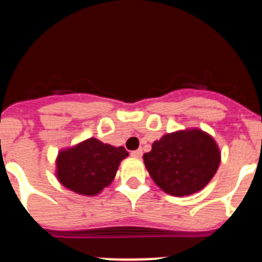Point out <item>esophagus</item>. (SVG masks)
Segmentation results:
<instances>
[{"label":"esophagus","mask_w":262,"mask_h":262,"mask_svg":"<svg viewBox=\"0 0 262 262\" xmlns=\"http://www.w3.org/2000/svg\"><path fill=\"white\" fill-rule=\"evenodd\" d=\"M142 155H143L142 149H138V151H133V152H131V156L135 157V159H140V157H142Z\"/></svg>","instance_id":"esophagus-1"}]
</instances>
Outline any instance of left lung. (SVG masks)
Segmentation results:
<instances>
[{
  "label": "left lung",
  "instance_id": "8db88e82",
  "mask_svg": "<svg viewBox=\"0 0 262 262\" xmlns=\"http://www.w3.org/2000/svg\"><path fill=\"white\" fill-rule=\"evenodd\" d=\"M143 159L161 190L169 195L187 196L211 181L221 164V149L203 129L186 128L161 136Z\"/></svg>",
  "mask_w": 262,
  "mask_h": 262
}]
</instances>
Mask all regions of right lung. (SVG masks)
<instances>
[{"label":"right lung","mask_w":262,"mask_h":262,"mask_svg":"<svg viewBox=\"0 0 262 262\" xmlns=\"http://www.w3.org/2000/svg\"><path fill=\"white\" fill-rule=\"evenodd\" d=\"M128 156L124 147L105 144L89 138L62 148L56 157L57 181L80 195L94 196L114 181L120 161Z\"/></svg>","instance_id":"1"}]
</instances>
